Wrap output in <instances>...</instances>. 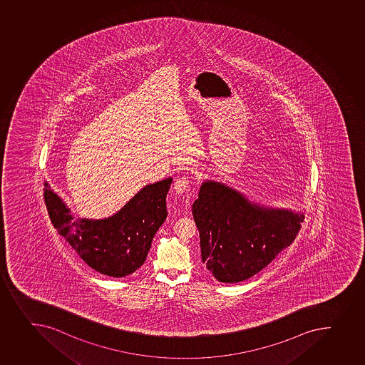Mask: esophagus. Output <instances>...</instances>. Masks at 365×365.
Instances as JSON below:
<instances>
[{
    "instance_id": "1",
    "label": "esophagus",
    "mask_w": 365,
    "mask_h": 365,
    "mask_svg": "<svg viewBox=\"0 0 365 365\" xmlns=\"http://www.w3.org/2000/svg\"><path fill=\"white\" fill-rule=\"evenodd\" d=\"M188 185H190V182H188L187 178H178L175 182H174V191L177 195H184L185 192L187 191Z\"/></svg>"
}]
</instances>
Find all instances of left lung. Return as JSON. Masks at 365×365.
Segmentation results:
<instances>
[{"mask_svg": "<svg viewBox=\"0 0 365 365\" xmlns=\"http://www.w3.org/2000/svg\"><path fill=\"white\" fill-rule=\"evenodd\" d=\"M202 262L218 281H245L266 268L300 230L304 213L252 202L241 191L206 179L192 205Z\"/></svg>", "mask_w": 365, "mask_h": 365, "instance_id": "8db88e82", "label": "left lung"}]
</instances>
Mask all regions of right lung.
<instances>
[{"instance_id": "1", "label": "right lung", "mask_w": 365, "mask_h": 365, "mask_svg": "<svg viewBox=\"0 0 365 365\" xmlns=\"http://www.w3.org/2000/svg\"><path fill=\"white\" fill-rule=\"evenodd\" d=\"M173 179L143 186L113 216L81 218L45 181L51 222L83 261L98 273L123 277L145 263L156 231L166 220V197Z\"/></svg>"}]
</instances>
